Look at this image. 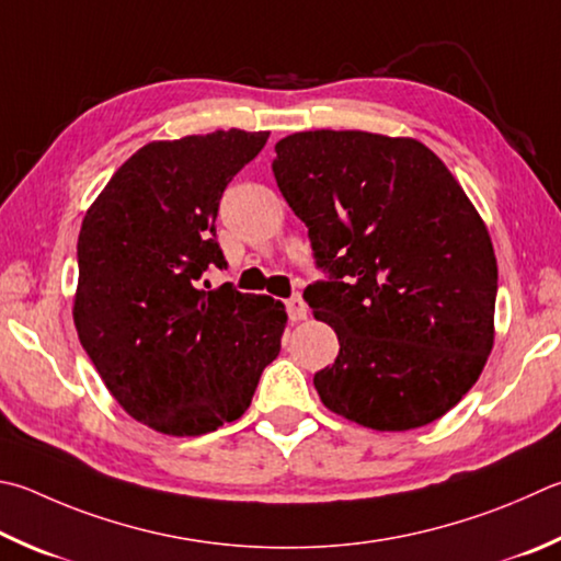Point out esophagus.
<instances>
[{
	"label": "esophagus",
	"instance_id": "obj_1",
	"mask_svg": "<svg viewBox=\"0 0 561 561\" xmlns=\"http://www.w3.org/2000/svg\"><path fill=\"white\" fill-rule=\"evenodd\" d=\"M307 304H304V299L299 297V294H294L291 299H287V313L291 321H304L307 319Z\"/></svg>",
	"mask_w": 561,
	"mask_h": 561
}]
</instances>
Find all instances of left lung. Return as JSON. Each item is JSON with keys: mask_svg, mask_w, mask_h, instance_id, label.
<instances>
[{"mask_svg": "<svg viewBox=\"0 0 561 561\" xmlns=\"http://www.w3.org/2000/svg\"><path fill=\"white\" fill-rule=\"evenodd\" d=\"M274 151L325 272L304 299L341 343L313 375L321 402L378 432L439 420L493 348L497 264L473 203L416 139L316 129Z\"/></svg>", "mask_w": 561, "mask_h": 561, "instance_id": "8db88e82", "label": "left lung"}]
</instances>
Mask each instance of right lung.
<instances>
[{"label":"right lung","instance_id":"1","mask_svg":"<svg viewBox=\"0 0 561 561\" xmlns=\"http://www.w3.org/2000/svg\"><path fill=\"white\" fill-rule=\"evenodd\" d=\"M270 131L151 141L88 208L78 236V339L129 416L171 436L236 422L277 358L282 301L201 277L228 262L216 238L222 191Z\"/></svg>","mask_w":561,"mask_h":561}]
</instances>
